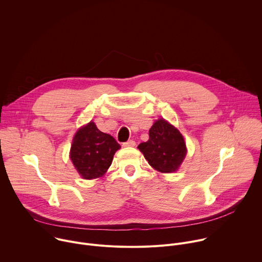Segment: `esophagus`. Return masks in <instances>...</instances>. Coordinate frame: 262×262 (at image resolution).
I'll list each match as a JSON object with an SVG mask.
<instances>
[{"label":"esophagus","mask_w":262,"mask_h":262,"mask_svg":"<svg viewBox=\"0 0 262 262\" xmlns=\"http://www.w3.org/2000/svg\"><path fill=\"white\" fill-rule=\"evenodd\" d=\"M123 146H125V147H135L136 146V142L133 141V140H129V141L123 143Z\"/></svg>","instance_id":"esophagus-1"}]
</instances>
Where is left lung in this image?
I'll return each instance as SVG.
<instances>
[{"label":"left lung","instance_id":"obj_1","mask_svg":"<svg viewBox=\"0 0 262 262\" xmlns=\"http://www.w3.org/2000/svg\"><path fill=\"white\" fill-rule=\"evenodd\" d=\"M138 148L154 169L162 173L178 170L186 155V146L179 130L165 119L157 120L149 129V140Z\"/></svg>","mask_w":262,"mask_h":262}]
</instances>
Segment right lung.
<instances>
[{
  "instance_id": "obj_1",
  "label": "right lung",
  "mask_w": 262,
  "mask_h": 262,
  "mask_svg": "<svg viewBox=\"0 0 262 262\" xmlns=\"http://www.w3.org/2000/svg\"><path fill=\"white\" fill-rule=\"evenodd\" d=\"M118 149L116 140L91 121L74 135L69 157L84 179H94L104 175Z\"/></svg>"
}]
</instances>
